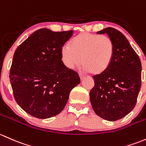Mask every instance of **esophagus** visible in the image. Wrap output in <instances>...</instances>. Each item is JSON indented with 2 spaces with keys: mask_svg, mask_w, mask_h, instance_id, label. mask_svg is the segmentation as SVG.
<instances>
[{
  "mask_svg": "<svg viewBox=\"0 0 146 146\" xmlns=\"http://www.w3.org/2000/svg\"><path fill=\"white\" fill-rule=\"evenodd\" d=\"M79 76H80V78L81 80H82L83 79H84V78H85V76H84V74H82V73H80Z\"/></svg>",
  "mask_w": 146,
  "mask_h": 146,
  "instance_id": "obj_1",
  "label": "esophagus"
}]
</instances>
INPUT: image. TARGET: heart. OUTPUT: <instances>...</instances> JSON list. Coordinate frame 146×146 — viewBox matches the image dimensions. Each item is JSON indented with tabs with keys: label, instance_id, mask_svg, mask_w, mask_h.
I'll return each instance as SVG.
<instances>
[{
	"label": "heart",
	"instance_id": "heart-1",
	"mask_svg": "<svg viewBox=\"0 0 146 146\" xmlns=\"http://www.w3.org/2000/svg\"><path fill=\"white\" fill-rule=\"evenodd\" d=\"M62 63L68 68L82 64L83 69L94 76L103 74L110 68L113 55L114 45L105 35L82 33L70 41V46L61 48Z\"/></svg>",
	"mask_w": 146,
	"mask_h": 146
}]
</instances>
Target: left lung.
I'll return each mask as SVG.
<instances>
[{
    "label": "left lung",
    "instance_id": "8db88e82",
    "mask_svg": "<svg viewBox=\"0 0 146 146\" xmlns=\"http://www.w3.org/2000/svg\"><path fill=\"white\" fill-rule=\"evenodd\" d=\"M108 35L114 45V55L109 69L94 76L95 85L90 102L98 116L115 121L127 115L135 107L141 85V63L123 33L113 28L97 32Z\"/></svg>",
    "mask_w": 146,
    "mask_h": 146
}]
</instances>
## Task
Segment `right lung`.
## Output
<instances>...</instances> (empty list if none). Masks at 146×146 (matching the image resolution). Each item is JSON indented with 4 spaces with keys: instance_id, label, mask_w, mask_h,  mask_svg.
I'll use <instances>...</instances> for the list:
<instances>
[{
    "instance_id": "1",
    "label": "right lung",
    "mask_w": 146,
    "mask_h": 146,
    "mask_svg": "<svg viewBox=\"0 0 146 146\" xmlns=\"http://www.w3.org/2000/svg\"><path fill=\"white\" fill-rule=\"evenodd\" d=\"M73 31L36 30L16 50L9 73L17 104L34 117L59 114L70 91L80 82L78 74L62 63L60 50Z\"/></svg>"
}]
</instances>
